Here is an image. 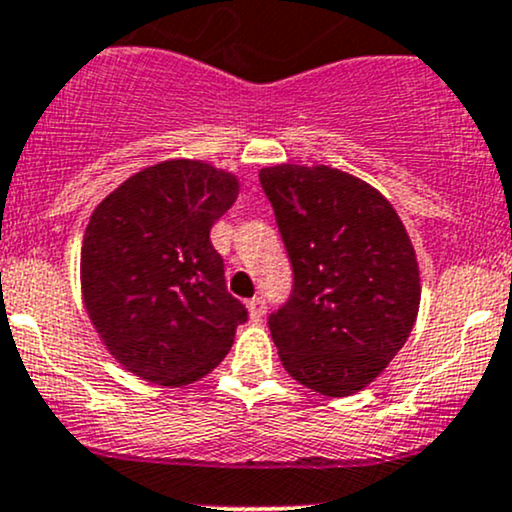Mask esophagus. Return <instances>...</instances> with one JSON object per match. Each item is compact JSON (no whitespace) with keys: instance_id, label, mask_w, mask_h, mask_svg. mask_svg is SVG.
I'll use <instances>...</instances> for the list:
<instances>
[{"instance_id":"obj_1","label":"esophagus","mask_w":512,"mask_h":512,"mask_svg":"<svg viewBox=\"0 0 512 512\" xmlns=\"http://www.w3.org/2000/svg\"><path fill=\"white\" fill-rule=\"evenodd\" d=\"M247 311H250V318L252 320H262L267 313V301L265 296H255V299L247 301Z\"/></svg>"}]
</instances>
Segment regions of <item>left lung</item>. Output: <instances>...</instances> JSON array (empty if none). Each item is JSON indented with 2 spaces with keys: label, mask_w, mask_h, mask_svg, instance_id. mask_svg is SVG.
Returning a JSON list of instances; mask_svg holds the SVG:
<instances>
[{
  "label": "left lung",
  "mask_w": 512,
  "mask_h": 512,
  "mask_svg": "<svg viewBox=\"0 0 512 512\" xmlns=\"http://www.w3.org/2000/svg\"><path fill=\"white\" fill-rule=\"evenodd\" d=\"M294 269L269 316L284 369L323 396H352L386 369L420 306L415 252L393 206L333 167L260 172Z\"/></svg>",
  "instance_id": "left-lung-1"
}]
</instances>
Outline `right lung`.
Returning a JSON list of instances; mask_svg holds the SVG:
<instances>
[{
  "label": "right lung",
  "instance_id": "right-lung-1",
  "mask_svg": "<svg viewBox=\"0 0 512 512\" xmlns=\"http://www.w3.org/2000/svg\"><path fill=\"white\" fill-rule=\"evenodd\" d=\"M238 179L199 160L133 174L94 209L82 240V296L128 372L182 386L218 367L247 308L226 289L211 228Z\"/></svg>",
  "mask_w": 512,
  "mask_h": 512
}]
</instances>
